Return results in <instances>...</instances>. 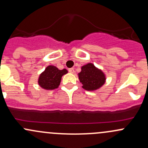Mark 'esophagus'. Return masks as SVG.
<instances>
[{"label":"esophagus","mask_w":148,"mask_h":148,"mask_svg":"<svg viewBox=\"0 0 148 148\" xmlns=\"http://www.w3.org/2000/svg\"><path fill=\"white\" fill-rule=\"evenodd\" d=\"M69 71L70 73H71V74H74V68H70V69H69Z\"/></svg>","instance_id":"obj_1"}]
</instances>
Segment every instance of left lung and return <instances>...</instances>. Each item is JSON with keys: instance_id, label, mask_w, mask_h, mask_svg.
Listing matches in <instances>:
<instances>
[{"instance_id": "8db88e82", "label": "left lung", "mask_w": 148, "mask_h": 148, "mask_svg": "<svg viewBox=\"0 0 148 148\" xmlns=\"http://www.w3.org/2000/svg\"><path fill=\"white\" fill-rule=\"evenodd\" d=\"M82 88L86 90H95L101 88L106 82L105 74L92 63L82 66V71L78 74Z\"/></svg>"}]
</instances>
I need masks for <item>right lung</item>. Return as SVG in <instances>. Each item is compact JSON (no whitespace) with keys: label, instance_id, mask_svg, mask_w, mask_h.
I'll list each match as a JSON object with an SVG mask.
<instances>
[{"label":"right lung","instance_id":"right-lung-1","mask_svg":"<svg viewBox=\"0 0 148 148\" xmlns=\"http://www.w3.org/2000/svg\"><path fill=\"white\" fill-rule=\"evenodd\" d=\"M67 72L66 69L60 70L56 66H48L38 77V85L45 90H54L60 84L62 77Z\"/></svg>","mask_w":148,"mask_h":148}]
</instances>
